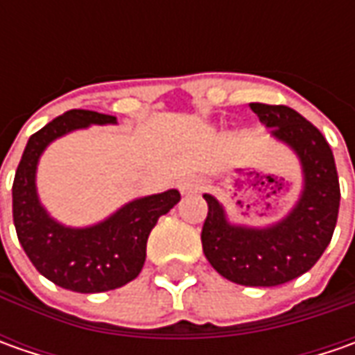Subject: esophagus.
Instances as JSON below:
<instances>
[{
    "mask_svg": "<svg viewBox=\"0 0 355 355\" xmlns=\"http://www.w3.org/2000/svg\"><path fill=\"white\" fill-rule=\"evenodd\" d=\"M178 187H180L182 193H198V191L203 189V184H201L199 180H196V178H185V180L180 182Z\"/></svg>",
    "mask_w": 355,
    "mask_h": 355,
    "instance_id": "esophagus-1",
    "label": "esophagus"
}]
</instances>
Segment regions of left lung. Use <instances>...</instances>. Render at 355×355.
I'll return each instance as SVG.
<instances>
[{"instance_id":"8db88e82","label":"left lung","mask_w":355,"mask_h":355,"mask_svg":"<svg viewBox=\"0 0 355 355\" xmlns=\"http://www.w3.org/2000/svg\"><path fill=\"white\" fill-rule=\"evenodd\" d=\"M249 106L277 140L296 152L304 175L302 196L282 221L252 229L231 225L223 205L205 193L209 209L201 243L207 261L227 280L279 286L310 270L330 245L340 209V182L334 154L314 124L282 104Z\"/></svg>"}]
</instances>
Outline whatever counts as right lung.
Returning <instances> with one entry per match:
<instances>
[{
  "mask_svg": "<svg viewBox=\"0 0 355 355\" xmlns=\"http://www.w3.org/2000/svg\"><path fill=\"white\" fill-rule=\"evenodd\" d=\"M90 124H116V116L69 110L51 120L29 138L13 180V223L25 254L45 279L85 294L114 291L136 279L146 261L150 231L182 199L178 189L134 199L103 223L85 229L64 227L49 217L37 198V162L55 138Z\"/></svg>",
  "mask_w": 355,
  "mask_h": 355,
  "instance_id": "obj_1",
  "label": "right lung"
}]
</instances>
